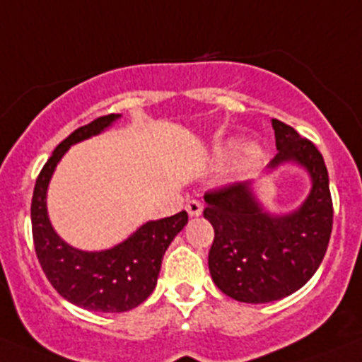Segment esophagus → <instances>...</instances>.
Listing matches in <instances>:
<instances>
[{
    "instance_id": "1",
    "label": "esophagus",
    "mask_w": 362,
    "mask_h": 362,
    "mask_svg": "<svg viewBox=\"0 0 362 362\" xmlns=\"http://www.w3.org/2000/svg\"><path fill=\"white\" fill-rule=\"evenodd\" d=\"M202 204L199 200H189V202L185 204V211L189 213V216H200L202 215Z\"/></svg>"
}]
</instances>
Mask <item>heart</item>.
I'll return each instance as SVG.
<instances>
[{
    "mask_svg": "<svg viewBox=\"0 0 362 362\" xmlns=\"http://www.w3.org/2000/svg\"><path fill=\"white\" fill-rule=\"evenodd\" d=\"M238 150L241 151V155L238 156V169H240V171L247 173L259 168L260 162H262L264 158V147L260 146V142H257V140H251V142H246L244 146H240L238 140L231 138L228 142L220 144L215 149V162H229V160L237 156Z\"/></svg>",
    "mask_w": 362,
    "mask_h": 362,
    "instance_id": "heart-1",
    "label": "heart"
}]
</instances>
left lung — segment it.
I'll return each mask as SVG.
<instances>
[{"instance_id":"left-lung-1","label":"left lung","mask_w":362,"mask_h":362,"mask_svg":"<svg viewBox=\"0 0 362 362\" xmlns=\"http://www.w3.org/2000/svg\"><path fill=\"white\" fill-rule=\"evenodd\" d=\"M276 153L264 177L286 163L303 168L312 187L290 213H272L260 202L257 182H237L206 193L204 218L215 240L209 273L222 293L238 303L264 304L300 290L328 250L333 224L328 169L322 155L293 127L272 120Z\"/></svg>"}]
</instances>
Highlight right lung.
Here are the masks:
<instances>
[{"mask_svg":"<svg viewBox=\"0 0 362 362\" xmlns=\"http://www.w3.org/2000/svg\"><path fill=\"white\" fill-rule=\"evenodd\" d=\"M120 116H100L69 134L43 165L30 206L34 247L52 288L69 303L103 313L129 312L153 293L163 255L187 224L185 211L149 220L124 242L102 251L78 250L52 228L47 211V189L56 165L71 146L103 133Z\"/></svg>","mask_w":362,"mask_h":362,"instance_id":"right-lung-1","label":"right lung"}]
</instances>
